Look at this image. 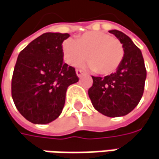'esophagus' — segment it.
Instances as JSON below:
<instances>
[{
	"label": "esophagus",
	"instance_id": "1",
	"mask_svg": "<svg viewBox=\"0 0 159 159\" xmlns=\"http://www.w3.org/2000/svg\"><path fill=\"white\" fill-rule=\"evenodd\" d=\"M75 72H76V75H77V76H78V77H81V76L84 74V72L83 70H81V69H76V70H75Z\"/></svg>",
	"mask_w": 159,
	"mask_h": 159
}]
</instances>
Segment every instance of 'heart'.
Masks as SVG:
<instances>
[{
    "instance_id": "b5f03b06",
    "label": "heart",
    "mask_w": 159,
    "mask_h": 159,
    "mask_svg": "<svg viewBox=\"0 0 159 159\" xmlns=\"http://www.w3.org/2000/svg\"><path fill=\"white\" fill-rule=\"evenodd\" d=\"M64 58L69 65H77L86 59L87 66L100 75H110L119 67L124 59V47L119 40L103 32H87L76 41L63 43Z\"/></svg>"
}]
</instances>
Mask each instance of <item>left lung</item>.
<instances>
[{
    "mask_svg": "<svg viewBox=\"0 0 159 159\" xmlns=\"http://www.w3.org/2000/svg\"><path fill=\"white\" fill-rule=\"evenodd\" d=\"M124 47V59L116 72L105 77L92 76L93 86L88 90L94 108L109 117L130 113L142 99L146 68L141 50L124 33L110 30Z\"/></svg>",
    "mask_w": 159,
    "mask_h": 159,
    "instance_id": "1",
    "label": "left lung"
}]
</instances>
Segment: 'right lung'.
Returning <instances> with one entry per match:
<instances>
[{
	"mask_svg": "<svg viewBox=\"0 0 159 159\" xmlns=\"http://www.w3.org/2000/svg\"><path fill=\"white\" fill-rule=\"evenodd\" d=\"M68 34L45 33L22 50L14 67L11 95L26 120L45 125L59 117L67 87L78 82L75 68L63 62Z\"/></svg>",
	"mask_w": 159,
	"mask_h": 159,
	"instance_id": "obj_1",
	"label": "right lung"
}]
</instances>
